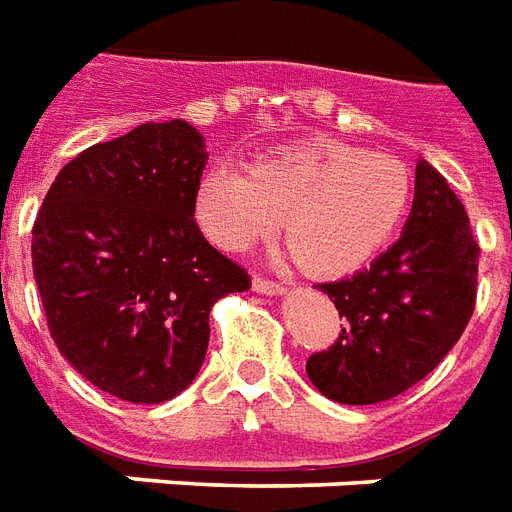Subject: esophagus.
Listing matches in <instances>:
<instances>
[{"mask_svg": "<svg viewBox=\"0 0 512 512\" xmlns=\"http://www.w3.org/2000/svg\"><path fill=\"white\" fill-rule=\"evenodd\" d=\"M252 287H255V293H263V295H282V293H287L285 287L279 285V282H271V279H263V276H257L255 282H252Z\"/></svg>", "mask_w": 512, "mask_h": 512, "instance_id": "obj_1", "label": "esophagus"}]
</instances>
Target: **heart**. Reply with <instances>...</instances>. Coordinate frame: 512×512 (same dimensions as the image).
Returning <instances> with one entry per match:
<instances>
[{"label":"heart","mask_w":512,"mask_h":512,"mask_svg":"<svg viewBox=\"0 0 512 512\" xmlns=\"http://www.w3.org/2000/svg\"><path fill=\"white\" fill-rule=\"evenodd\" d=\"M412 198L410 168L342 140H306L249 173L217 165L198 187L211 241L246 252L279 230L314 274H350L391 241Z\"/></svg>","instance_id":"1"}]
</instances>
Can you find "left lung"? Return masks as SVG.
I'll return each instance as SVG.
<instances>
[{"label": "left lung", "instance_id": "obj_1", "mask_svg": "<svg viewBox=\"0 0 512 512\" xmlns=\"http://www.w3.org/2000/svg\"><path fill=\"white\" fill-rule=\"evenodd\" d=\"M480 246L456 192L426 160L401 238L350 279L320 285L344 328L306 361L317 391L339 404L399 396L437 366L467 328L478 295Z\"/></svg>", "mask_w": 512, "mask_h": 512}]
</instances>
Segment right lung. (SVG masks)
<instances>
[{
    "label": "right lung",
    "instance_id": "right-lung-1",
    "mask_svg": "<svg viewBox=\"0 0 512 512\" xmlns=\"http://www.w3.org/2000/svg\"><path fill=\"white\" fill-rule=\"evenodd\" d=\"M206 160L192 124L146 121L67 162L34 219L48 331L116 399L179 396L206 358L211 306L252 285L195 222Z\"/></svg>",
    "mask_w": 512,
    "mask_h": 512
}]
</instances>
